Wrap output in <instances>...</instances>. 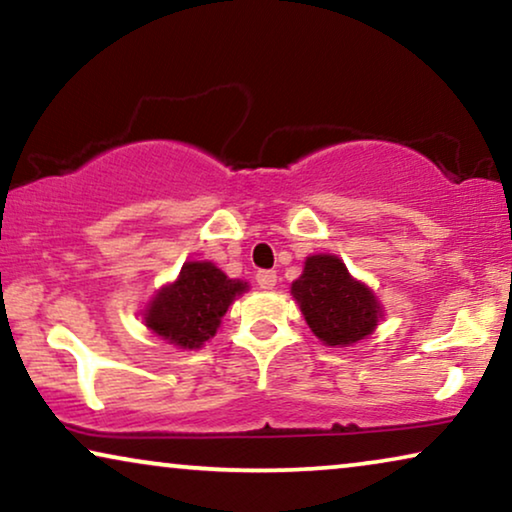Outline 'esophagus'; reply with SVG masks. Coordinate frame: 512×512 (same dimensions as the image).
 <instances>
[{"mask_svg":"<svg viewBox=\"0 0 512 512\" xmlns=\"http://www.w3.org/2000/svg\"><path fill=\"white\" fill-rule=\"evenodd\" d=\"M255 278H257V285L262 287V290H271V287L278 283L276 271H257Z\"/></svg>","mask_w":512,"mask_h":512,"instance_id":"1","label":"esophagus"}]
</instances>
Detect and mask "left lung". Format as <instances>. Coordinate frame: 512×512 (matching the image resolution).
<instances>
[{
  "label": "left lung",
  "instance_id": "8db88e82",
  "mask_svg": "<svg viewBox=\"0 0 512 512\" xmlns=\"http://www.w3.org/2000/svg\"><path fill=\"white\" fill-rule=\"evenodd\" d=\"M292 294L308 327L327 345L355 343L376 329V297L334 255L308 257L301 278L292 283Z\"/></svg>",
  "mask_w": 512,
  "mask_h": 512
}]
</instances>
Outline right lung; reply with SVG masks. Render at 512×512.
Listing matches in <instances>:
<instances>
[{"instance_id":"add662e5","label":"right lung","mask_w":512,"mask_h":512,"mask_svg":"<svg viewBox=\"0 0 512 512\" xmlns=\"http://www.w3.org/2000/svg\"><path fill=\"white\" fill-rule=\"evenodd\" d=\"M246 287L211 262H187L176 283L164 287L148 306L146 325L181 348H199L215 334L229 304Z\"/></svg>"}]
</instances>
